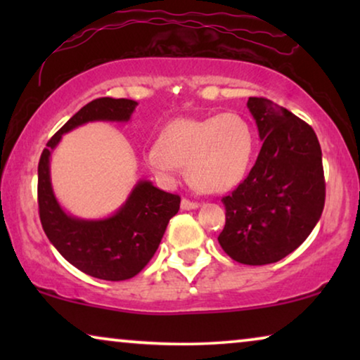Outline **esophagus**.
Instances as JSON below:
<instances>
[{
  "label": "esophagus",
  "instance_id": "34e87169",
  "mask_svg": "<svg viewBox=\"0 0 360 360\" xmlns=\"http://www.w3.org/2000/svg\"><path fill=\"white\" fill-rule=\"evenodd\" d=\"M198 206H200V203H196V201H191L188 198L181 200V210H196Z\"/></svg>",
  "mask_w": 360,
  "mask_h": 360
}]
</instances>
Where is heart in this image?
<instances>
[{"instance_id":"1","label":"heart","mask_w":360,"mask_h":360,"mask_svg":"<svg viewBox=\"0 0 360 360\" xmlns=\"http://www.w3.org/2000/svg\"><path fill=\"white\" fill-rule=\"evenodd\" d=\"M254 131L238 112H221L203 120L181 117L162 132L160 142L146 150L147 165L165 180L179 167L196 190L219 193L233 188L248 174L254 155Z\"/></svg>"}]
</instances>
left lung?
I'll list each match as a JSON object with an SVG mask.
<instances>
[{
	"mask_svg": "<svg viewBox=\"0 0 360 360\" xmlns=\"http://www.w3.org/2000/svg\"><path fill=\"white\" fill-rule=\"evenodd\" d=\"M262 149L249 175L223 196L218 236L231 259L245 265L278 262L308 238L326 198L321 147L313 127L267 98H249Z\"/></svg>",
	"mask_w": 360,
	"mask_h": 360,
	"instance_id": "left-lung-1",
	"label": "left lung"
}]
</instances>
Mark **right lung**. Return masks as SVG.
<instances>
[{
  "instance_id": "obj_1",
  "label": "right lung",
  "mask_w": 360,
  "mask_h": 360,
  "mask_svg": "<svg viewBox=\"0 0 360 360\" xmlns=\"http://www.w3.org/2000/svg\"><path fill=\"white\" fill-rule=\"evenodd\" d=\"M137 106L126 98H98L75 112L47 142L39 160L37 203L44 233L63 259L83 274L101 280H127L154 257L180 196L137 181L126 203L105 219H78L60 208L51 184V152L65 132L90 121H129Z\"/></svg>"
}]
</instances>
